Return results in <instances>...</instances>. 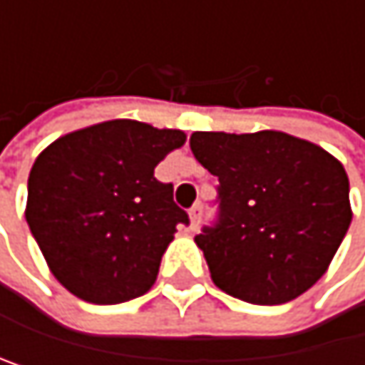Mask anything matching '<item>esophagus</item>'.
Segmentation results:
<instances>
[{
	"label": "esophagus",
	"mask_w": 365,
	"mask_h": 365,
	"mask_svg": "<svg viewBox=\"0 0 365 365\" xmlns=\"http://www.w3.org/2000/svg\"><path fill=\"white\" fill-rule=\"evenodd\" d=\"M200 211H202V207L200 205H193L191 209H189V220H191V230L200 224Z\"/></svg>",
	"instance_id": "obj_1"
}]
</instances>
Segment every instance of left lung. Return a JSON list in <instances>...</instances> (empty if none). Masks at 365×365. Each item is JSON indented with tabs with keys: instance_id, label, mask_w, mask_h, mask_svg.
<instances>
[{
	"instance_id": "1",
	"label": "left lung",
	"mask_w": 365,
	"mask_h": 365,
	"mask_svg": "<svg viewBox=\"0 0 365 365\" xmlns=\"http://www.w3.org/2000/svg\"><path fill=\"white\" fill-rule=\"evenodd\" d=\"M191 152L217 176V217L195 235L213 283L252 304L312 287L353 213L349 176L322 148L285 133H193Z\"/></svg>"
}]
</instances>
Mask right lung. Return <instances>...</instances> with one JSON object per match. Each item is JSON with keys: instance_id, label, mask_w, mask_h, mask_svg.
<instances>
[{"instance_id": "add662e5", "label": "right lung", "mask_w": 365, "mask_h": 365, "mask_svg": "<svg viewBox=\"0 0 365 365\" xmlns=\"http://www.w3.org/2000/svg\"><path fill=\"white\" fill-rule=\"evenodd\" d=\"M180 130L113 119L53 141L28 178L26 220L49 269L73 296L117 304L143 296L187 211L154 168Z\"/></svg>"}]
</instances>
